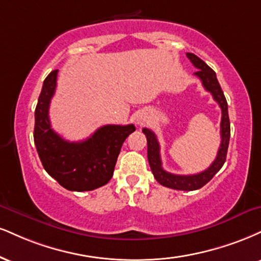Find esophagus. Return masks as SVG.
<instances>
[{
  "instance_id": "34e87169",
  "label": "esophagus",
  "mask_w": 261,
  "mask_h": 261,
  "mask_svg": "<svg viewBox=\"0 0 261 261\" xmlns=\"http://www.w3.org/2000/svg\"><path fill=\"white\" fill-rule=\"evenodd\" d=\"M143 121H144V118H142V117H137V118H136V124L142 125Z\"/></svg>"
}]
</instances>
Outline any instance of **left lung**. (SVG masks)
<instances>
[{
	"label": "left lung",
	"instance_id": "8db88e82",
	"mask_svg": "<svg viewBox=\"0 0 261 261\" xmlns=\"http://www.w3.org/2000/svg\"><path fill=\"white\" fill-rule=\"evenodd\" d=\"M187 58L192 62V64L198 70L194 73L197 77H199L202 81L204 89L213 95L219 107L221 108V124H220V135H221V143L219 147L218 155L215 161L212 163V165L208 169L194 175H175L170 172L165 171L162 166L161 159V147L156 140L155 134L150 131L149 128L144 127L143 134L147 137V156H148V163L154 175L155 180L163 186L172 188V190L178 191H194L199 190L204 185L214 177V175L218 172L224 165L226 161V154H227L228 142H230V119H228V111H227V102H226L225 95L222 92L220 84L216 79L215 71L203 62L199 57H197L193 53H187Z\"/></svg>",
	"mask_w": 261,
	"mask_h": 261
}]
</instances>
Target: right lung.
I'll list each match as a JSON object with an SVG mask.
<instances>
[{
    "label": "right lung",
    "instance_id": "1",
    "mask_svg": "<svg viewBox=\"0 0 261 261\" xmlns=\"http://www.w3.org/2000/svg\"><path fill=\"white\" fill-rule=\"evenodd\" d=\"M58 70L43 81L35 109L34 141L40 161L48 175L69 191H92L111 180L121 146L136 130L133 124L105 125L89 139L69 142L51 127L49 103L57 86Z\"/></svg>",
    "mask_w": 261,
    "mask_h": 261
}]
</instances>
